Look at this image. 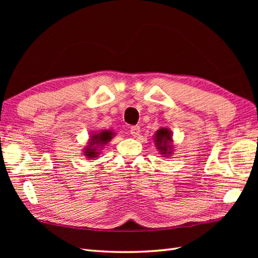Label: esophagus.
<instances>
[{
  "label": "esophagus",
  "mask_w": 258,
  "mask_h": 258,
  "mask_svg": "<svg viewBox=\"0 0 258 258\" xmlns=\"http://www.w3.org/2000/svg\"><path fill=\"white\" fill-rule=\"evenodd\" d=\"M131 134H132V136H134V138H138V136L140 135V132H141V128H140V126H132V127H131Z\"/></svg>",
  "instance_id": "obj_1"
}]
</instances>
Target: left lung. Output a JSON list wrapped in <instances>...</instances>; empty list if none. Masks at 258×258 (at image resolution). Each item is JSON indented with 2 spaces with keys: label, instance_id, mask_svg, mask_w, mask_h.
<instances>
[{
  "label": "left lung",
  "instance_id": "obj_1",
  "mask_svg": "<svg viewBox=\"0 0 258 258\" xmlns=\"http://www.w3.org/2000/svg\"><path fill=\"white\" fill-rule=\"evenodd\" d=\"M156 149L160 152L162 157H168L172 155L174 149L172 131L167 127H161L156 131L155 135L153 136Z\"/></svg>",
  "mask_w": 258,
  "mask_h": 258
}]
</instances>
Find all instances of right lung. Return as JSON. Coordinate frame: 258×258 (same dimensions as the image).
Here are the masks:
<instances>
[{
  "instance_id": "right-lung-1",
  "label": "right lung",
  "mask_w": 258,
  "mask_h": 258,
  "mask_svg": "<svg viewBox=\"0 0 258 258\" xmlns=\"http://www.w3.org/2000/svg\"><path fill=\"white\" fill-rule=\"evenodd\" d=\"M114 135L115 133L113 131L109 130H103L101 132L91 134L89 143L83 151L84 156L87 160H93V158L97 157L101 154V150H103V147L114 138Z\"/></svg>"
}]
</instances>
